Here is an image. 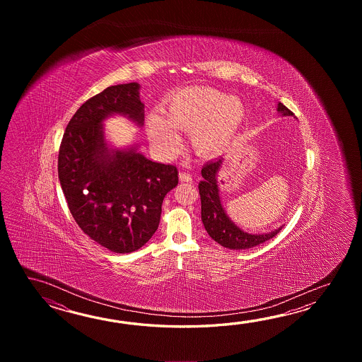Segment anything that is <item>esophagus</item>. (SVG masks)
Here are the masks:
<instances>
[{
	"label": "esophagus",
	"mask_w": 362,
	"mask_h": 362,
	"mask_svg": "<svg viewBox=\"0 0 362 362\" xmlns=\"http://www.w3.org/2000/svg\"><path fill=\"white\" fill-rule=\"evenodd\" d=\"M180 181H181V182H192V175H190V173H186V172H181V173H180Z\"/></svg>",
	"instance_id": "34e87169"
}]
</instances>
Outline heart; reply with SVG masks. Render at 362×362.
Segmentation results:
<instances>
[{"label":"heart","instance_id":"b5f03b06","mask_svg":"<svg viewBox=\"0 0 362 362\" xmlns=\"http://www.w3.org/2000/svg\"><path fill=\"white\" fill-rule=\"evenodd\" d=\"M163 116H147V136L160 153H176L181 146L177 131L190 132L194 150L207 158L223 154L246 119L243 100L209 86H190L168 95Z\"/></svg>","mask_w":362,"mask_h":362}]
</instances>
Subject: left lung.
I'll list each match as a JSON object with an SVG mask.
<instances>
[{"label":"left lung","instance_id":"8db88e82","mask_svg":"<svg viewBox=\"0 0 362 362\" xmlns=\"http://www.w3.org/2000/svg\"><path fill=\"white\" fill-rule=\"evenodd\" d=\"M278 114L281 116H293V112L282 105L277 103ZM223 158H218L212 162H208L202 168V181L199 182L200 203H202V221L207 230L208 235L226 248L230 250H248L262 245L265 240L273 238L282 226L278 229L252 234L240 229L238 225L233 223L230 217L223 207L220 198V189L217 184V176L221 170Z\"/></svg>","mask_w":362,"mask_h":362}]
</instances>
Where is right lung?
Returning <instances> with one entry per match:
<instances>
[{"label": "right lung", "instance_id": "right-lung-1", "mask_svg": "<svg viewBox=\"0 0 362 362\" xmlns=\"http://www.w3.org/2000/svg\"><path fill=\"white\" fill-rule=\"evenodd\" d=\"M139 83L108 86L69 120L58 156V177L71 215L88 237L116 254L144 246L159 226L167 192L178 184L175 165L153 162L134 144L110 145L103 122L120 115L144 125Z\"/></svg>", "mask_w": 362, "mask_h": 362}]
</instances>
